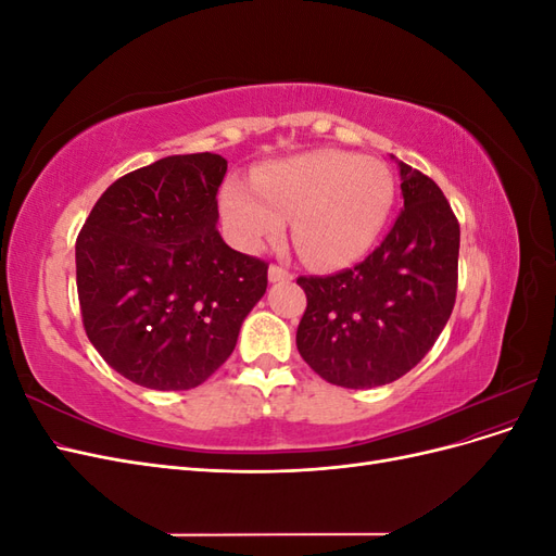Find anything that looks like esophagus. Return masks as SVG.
Here are the masks:
<instances>
[{
    "instance_id": "esophagus-1",
    "label": "esophagus",
    "mask_w": 556,
    "mask_h": 556,
    "mask_svg": "<svg viewBox=\"0 0 556 556\" xmlns=\"http://www.w3.org/2000/svg\"><path fill=\"white\" fill-rule=\"evenodd\" d=\"M290 278H292V274L288 271V268H282V266H278V264H271V266H268V280H271V282L290 280Z\"/></svg>"
}]
</instances>
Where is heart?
<instances>
[{"mask_svg":"<svg viewBox=\"0 0 556 556\" xmlns=\"http://www.w3.org/2000/svg\"><path fill=\"white\" fill-rule=\"evenodd\" d=\"M394 201L392 172L380 160L315 150L262 169L252 185L229 182L220 197L231 241L257 252L294 215V241L317 266L359 260L378 239Z\"/></svg>","mask_w":556,"mask_h":556,"instance_id":"1","label":"heart"}]
</instances>
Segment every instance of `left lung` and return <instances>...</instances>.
Listing matches in <instances>:
<instances>
[{"instance_id":"obj_1","label":"left lung","mask_w":556,"mask_h":556,"mask_svg":"<svg viewBox=\"0 0 556 556\" xmlns=\"http://www.w3.org/2000/svg\"><path fill=\"white\" fill-rule=\"evenodd\" d=\"M403 211L384 241L333 276H299V355L348 390L394 382L433 348L457 299L459 223L429 176L399 162Z\"/></svg>"}]
</instances>
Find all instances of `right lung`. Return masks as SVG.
Masks as SVG:
<instances>
[{"mask_svg":"<svg viewBox=\"0 0 556 556\" xmlns=\"http://www.w3.org/2000/svg\"><path fill=\"white\" fill-rule=\"evenodd\" d=\"M227 160L172 155L117 178L76 239L83 327L104 362L148 390H192L237 348L268 264L217 231Z\"/></svg>","mask_w":556,"mask_h":556,"instance_id":"1","label":"right lung"}]
</instances>
